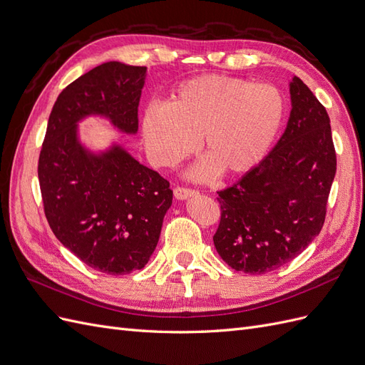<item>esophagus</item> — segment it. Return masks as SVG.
<instances>
[{"label": "esophagus", "mask_w": 365, "mask_h": 365, "mask_svg": "<svg viewBox=\"0 0 365 365\" xmlns=\"http://www.w3.org/2000/svg\"><path fill=\"white\" fill-rule=\"evenodd\" d=\"M197 192L192 190V189H184V187H175L173 195L176 200H187V197L195 196Z\"/></svg>", "instance_id": "obj_1"}]
</instances>
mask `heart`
Listing matches in <instances>:
<instances>
[{
	"mask_svg": "<svg viewBox=\"0 0 365 365\" xmlns=\"http://www.w3.org/2000/svg\"><path fill=\"white\" fill-rule=\"evenodd\" d=\"M286 115L282 91L271 83L208 74L176 88L170 103H152L143 117V137L153 164L170 168L197 148L205 161L195 176L219 169L245 173L264 158Z\"/></svg>",
	"mask_w": 365,
	"mask_h": 365,
	"instance_id": "1",
	"label": "heart"
}]
</instances>
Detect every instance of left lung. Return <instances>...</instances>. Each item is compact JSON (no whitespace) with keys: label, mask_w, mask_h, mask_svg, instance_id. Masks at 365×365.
Returning <instances> with one entry per match:
<instances>
[{"label":"left lung","mask_w":365,"mask_h":365,"mask_svg":"<svg viewBox=\"0 0 365 365\" xmlns=\"http://www.w3.org/2000/svg\"><path fill=\"white\" fill-rule=\"evenodd\" d=\"M291 115L275 148L228 189L217 192L216 251L236 271L264 274L302 254L319 235L336 173L326 108L295 76Z\"/></svg>","instance_id":"left-lung-1"}]
</instances>
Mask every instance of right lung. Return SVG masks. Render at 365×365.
I'll return each instance as SVG.
<instances>
[{
	"mask_svg": "<svg viewBox=\"0 0 365 365\" xmlns=\"http://www.w3.org/2000/svg\"><path fill=\"white\" fill-rule=\"evenodd\" d=\"M146 70L106 62L71 82L54 102L39 153L43 213L54 236L88 267L111 275L145 268L173 193L121 146L98 155L86 150L77 121L103 115L135 134Z\"/></svg>",
	"mask_w": 365,
	"mask_h": 365,
	"instance_id": "right-lung-1",
	"label": "right lung"
}]
</instances>
